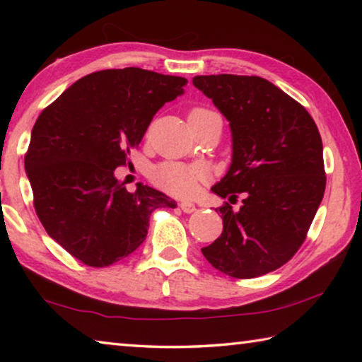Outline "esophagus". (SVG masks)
<instances>
[{
  "label": "esophagus",
  "mask_w": 362,
  "mask_h": 362,
  "mask_svg": "<svg viewBox=\"0 0 362 362\" xmlns=\"http://www.w3.org/2000/svg\"><path fill=\"white\" fill-rule=\"evenodd\" d=\"M179 206L185 214H193L196 211V206L193 203H189V201H183V203H180Z\"/></svg>",
  "instance_id": "obj_1"
}]
</instances>
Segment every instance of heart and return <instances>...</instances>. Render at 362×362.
Wrapping results in <instances>:
<instances>
[{"label":"heart","instance_id":"1","mask_svg":"<svg viewBox=\"0 0 362 362\" xmlns=\"http://www.w3.org/2000/svg\"><path fill=\"white\" fill-rule=\"evenodd\" d=\"M214 113L207 108H193L189 118ZM151 180L158 188L179 198H188L196 193L199 183L206 180V169L203 166H188V164L168 161L151 170Z\"/></svg>","mask_w":362,"mask_h":362}]
</instances>
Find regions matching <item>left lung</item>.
Listing matches in <instances>:
<instances>
[{"label": "left lung", "instance_id": "left-lung-1", "mask_svg": "<svg viewBox=\"0 0 362 362\" xmlns=\"http://www.w3.org/2000/svg\"><path fill=\"white\" fill-rule=\"evenodd\" d=\"M193 84L230 121L233 159L212 192L223 203V231L201 252L218 272L250 279L289 262L326 189L322 140L303 105L260 76H194Z\"/></svg>", "mask_w": 362, "mask_h": 362}]
</instances>
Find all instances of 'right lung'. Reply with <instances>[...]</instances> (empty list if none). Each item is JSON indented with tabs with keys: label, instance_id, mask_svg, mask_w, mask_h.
<instances>
[{
	"label": "right lung",
	"instance_id": "right-lung-1",
	"mask_svg": "<svg viewBox=\"0 0 362 362\" xmlns=\"http://www.w3.org/2000/svg\"><path fill=\"white\" fill-rule=\"evenodd\" d=\"M185 78L137 66L78 79L36 119L25 170L47 235L84 265L103 268L145 241L158 207H175L155 188L129 193L115 179L153 116L183 94Z\"/></svg>",
	"mask_w": 362,
	"mask_h": 362
}]
</instances>
